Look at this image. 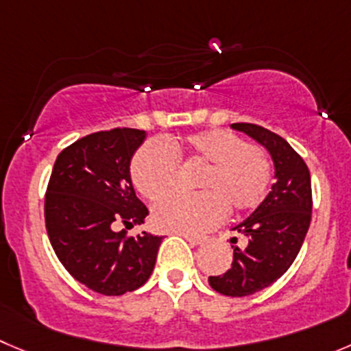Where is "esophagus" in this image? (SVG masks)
Returning <instances> with one entry per match:
<instances>
[{
    "label": "esophagus",
    "mask_w": 351,
    "mask_h": 351,
    "mask_svg": "<svg viewBox=\"0 0 351 351\" xmlns=\"http://www.w3.org/2000/svg\"><path fill=\"white\" fill-rule=\"evenodd\" d=\"M182 238L186 239L188 243H191L193 246H198V245H203V243L206 241V238H203V236H193V234H182Z\"/></svg>",
    "instance_id": "esophagus-1"
}]
</instances>
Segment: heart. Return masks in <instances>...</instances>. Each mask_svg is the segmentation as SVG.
Masks as SVG:
<instances>
[{
    "mask_svg": "<svg viewBox=\"0 0 351 351\" xmlns=\"http://www.w3.org/2000/svg\"><path fill=\"white\" fill-rule=\"evenodd\" d=\"M178 156L203 163L195 195L173 193L153 206V220L163 231L196 234L213 228L228 213L252 212L262 205L272 184V162L255 145H246L226 129L191 134L173 141L172 148L153 139L138 149L131 163V178L145 198L156 199L176 184Z\"/></svg>",
    "mask_w": 351,
    "mask_h": 351,
    "instance_id": "obj_1",
    "label": "heart"
}]
</instances>
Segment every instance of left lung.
<instances>
[{
	"label": "left lung",
	"instance_id": "left-lung-1",
	"mask_svg": "<svg viewBox=\"0 0 351 351\" xmlns=\"http://www.w3.org/2000/svg\"><path fill=\"white\" fill-rule=\"evenodd\" d=\"M270 153L276 182L262 205L232 231L245 236V246H232V265L208 282L226 296H248L278 281L291 267L312 219V184L302 156L286 139L256 123H232ZM231 243H238L232 238Z\"/></svg>",
	"mask_w": 351,
	"mask_h": 351
}]
</instances>
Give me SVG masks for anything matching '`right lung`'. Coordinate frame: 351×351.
I'll list each match as a JSON object with an SVG mask.
<instances>
[{
	"label": "right lung",
	"instance_id": "obj_1",
	"mask_svg": "<svg viewBox=\"0 0 351 351\" xmlns=\"http://www.w3.org/2000/svg\"><path fill=\"white\" fill-rule=\"evenodd\" d=\"M145 139V131L128 128L77 139L56 156L46 189V231L56 256L99 295L134 291L155 269L162 236L128 234L148 215L129 169Z\"/></svg>",
	"mask_w": 351,
	"mask_h": 351
}]
</instances>
